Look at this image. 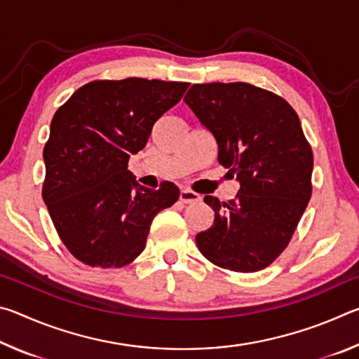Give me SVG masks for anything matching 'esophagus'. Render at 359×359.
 <instances>
[{"label":"esophagus","mask_w":359,"mask_h":359,"mask_svg":"<svg viewBox=\"0 0 359 359\" xmlns=\"http://www.w3.org/2000/svg\"><path fill=\"white\" fill-rule=\"evenodd\" d=\"M180 201L184 204H196L201 201V194L194 193L191 190H182L180 191Z\"/></svg>","instance_id":"esophagus-1"}]
</instances>
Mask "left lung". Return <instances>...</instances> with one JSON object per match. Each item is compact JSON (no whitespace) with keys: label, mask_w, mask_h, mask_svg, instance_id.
Returning <instances> with one entry per match:
<instances>
[{"label":"left lung","mask_w":359,"mask_h":359,"mask_svg":"<svg viewBox=\"0 0 359 359\" xmlns=\"http://www.w3.org/2000/svg\"><path fill=\"white\" fill-rule=\"evenodd\" d=\"M184 101L241 185L228 203L204 198L215 220L196 234L199 252L223 269H264L290 244L312 196L313 154L299 117L282 96L245 82L194 83Z\"/></svg>","instance_id":"1"}]
</instances>
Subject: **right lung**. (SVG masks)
<instances>
[{
	"label": "right lung",
	"instance_id": "right-lung-1",
	"mask_svg": "<svg viewBox=\"0 0 359 359\" xmlns=\"http://www.w3.org/2000/svg\"><path fill=\"white\" fill-rule=\"evenodd\" d=\"M187 82L128 77L93 81L58 109L44 147L42 199L71 255L92 267H123L145 248L151 220L179 188L137 184L128 160L155 121L182 100Z\"/></svg>",
	"mask_w": 359,
	"mask_h": 359
}]
</instances>
